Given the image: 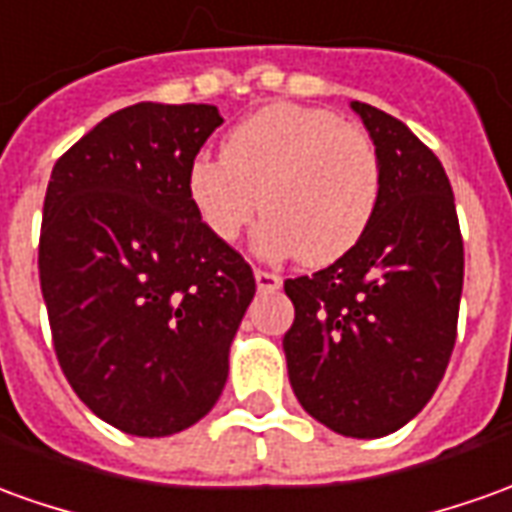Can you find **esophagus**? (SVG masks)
Wrapping results in <instances>:
<instances>
[{"instance_id": "esophagus-1", "label": "esophagus", "mask_w": 512, "mask_h": 512, "mask_svg": "<svg viewBox=\"0 0 512 512\" xmlns=\"http://www.w3.org/2000/svg\"><path fill=\"white\" fill-rule=\"evenodd\" d=\"M255 280H257V288H260V291H277V288L282 285L280 274L266 271V268H255Z\"/></svg>"}]
</instances>
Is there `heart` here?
<instances>
[{
    "instance_id": "1",
    "label": "heart",
    "mask_w": 512,
    "mask_h": 512,
    "mask_svg": "<svg viewBox=\"0 0 512 512\" xmlns=\"http://www.w3.org/2000/svg\"><path fill=\"white\" fill-rule=\"evenodd\" d=\"M380 152L366 130L321 107H260L224 138V155H196L188 199L205 230L238 241L268 213L257 244L268 257L327 266L349 255L374 221Z\"/></svg>"
}]
</instances>
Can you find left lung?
<instances>
[{
  "instance_id": "8db88e82",
  "label": "left lung",
  "mask_w": 512,
  "mask_h": 512,
  "mask_svg": "<svg viewBox=\"0 0 512 512\" xmlns=\"http://www.w3.org/2000/svg\"><path fill=\"white\" fill-rule=\"evenodd\" d=\"M380 152L382 194L360 244L285 280L288 380L310 416L349 438H382L432 399L457 338L463 235L432 149L399 119L352 102Z\"/></svg>"
}]
</instances>
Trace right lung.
<instances>
[{
  "label": "right lung",
  "mask_w": 512,
  "mask_h": 512,
  "mask_svg": "<svg viewBox=\"0 0 512 512\" xmlns=\"http://www.w3.org/2000/svg\"><path fill=\"white\" fill-rule=\"evenodd\" d=\"M221 121L213 105L116 110L46 188L38 274L57 363L96 416L141 438L210 413L255 296L252 266L188 199V166Z\"/></svg>",
  "instance_id": "right-lung-1"
}]
</instances>
